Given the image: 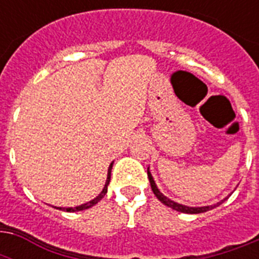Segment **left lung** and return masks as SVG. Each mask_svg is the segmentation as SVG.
<instances>
[{"mask_svg":"<svg viewBox=\"0 0 259 259\" xmlns=\"http://www.w3.org/2000/svg\"><path fill=\"white\" fill-rule=\"evenodd\" d=\"M148 177H149L152 191H153V193L156 195V197H157L158 200L161 201L162 204L168 205V207H170V208L175 209V211H179V212H183V213H201V212H205V211H209V209L215 208V207H218L219 204H222V203H223V201H225L226 199L229 197V196L225 197L223 200H221L219 203H217V204H212V205H203V207H189V205L180 204V203H177V201L170 200L169 197H166L164 193H161V191L157 188V185H156V183H154V179H153V176H152V173H150L149 168H148Z\"/></svg>","mask_w":259,"mask_h":259,"instance_id":"1","label":"left lung"}]
</instances>
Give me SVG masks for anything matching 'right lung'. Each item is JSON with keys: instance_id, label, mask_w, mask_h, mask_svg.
Listing matches in <instances>:
<instances>
[{"instance_id": "right-lung-1", "label": "right lung", "mask_w": 259, "mask_h": 259, "mask_svg": "<svg viewBox=\"0 0 259 259\" xmlns=\"http://www.w3.org/2000/svg\"><path fill=\"white\" fill-rule=\"evenodd\" d=\"M113 164L114 162H111V164H110L109 170H107V180H106V184H105V187H103V189H102V192L99 193L97 197H94L93 200L87 201V203H84V204L76 205V207H55V208L63 209V211H67V212H76V211H83V209L91 208L93 205L97 204L98 201L101 200L102 197L105 196L106 193H107V185L110 184V177H111V168H113Z\"/></svg>"}]
</instances>
